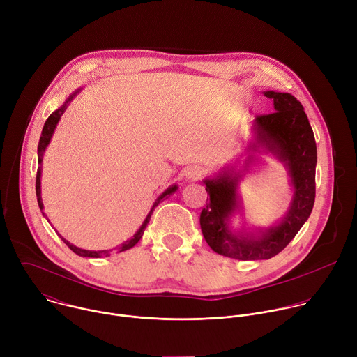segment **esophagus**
I'll list each match as a JSON object with an SVG mask.
<instances>
[{
	"instance_id": "obj_1",
	"label": "esophagus",
	"mask_w": 357,
	"mask_h": 357,
	"mask_svg": "<svg viewBox=\"0 0 357 357\" xmlns=\"http://www.w3.org/2000/svg\"><path fill=\"white\" fill-rule=\"evenodd\" d=\"M186 176L189 179H192V181H197V179H200L203 176V168L199 167V165H192V167L188 168Z\"/></svg>"
}]
</instances>
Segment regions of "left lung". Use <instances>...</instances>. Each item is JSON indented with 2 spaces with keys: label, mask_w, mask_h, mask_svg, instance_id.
Instances as JSON below:
<instances>
[{
  "label": "left lung",
  "mask_w": 357,
  "mask_h": 357,
  "mask_svg": "<svg viewBox=\"0 0 357 357\" xmlns=\"http://www.w3.org/2000/svg\"><path fill=\"white\" fill-rule=\"evenodd\" d=\"M264 94L273 98L275 112L257 116L256 126L259 139L288 165L295 192L287 216L260 237L233 234L226 223L236 209V188L240 176L229 174L205 181L211 200H206V208L200 212V229L211 248L222 256L244 261L277 256L307 222L315 202L317 142L308 117L294 96L277 91Z\"/></svg>",
  "instance_id": "1"
}]
</instances>
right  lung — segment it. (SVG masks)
<instances>
[{
  "label": "right lung",
  "mask_w": 357,
  "mask_h": 357,
  "mask_svg": "<svg viewBox=\"0 0 357 357\" xmlns=\"http://www.w3.org/2000/svg\"><path fill=\"white\" fill-rule=\"evenodd\" d=\"M72 98H73V96H70V97L68 98V101H70ZM68 101H66V103H68ZM65 109H66V105H65V106H62L61 109H58L56 112H54L52 114H50V116L47 117V120L45 121V126H43V128H42V134H40V138H39V145H38V162H39V165H40V162H42V157H43L45 148L47 146V144H49V141H50V137H52V134H54V131H55V127H56V124H58V121H59L61 116L63 114ZM35 189H36L38 205H39V209L42 211V209H43V203H42V197H40V167H39V168H38V171H36ZM175 190H176V185H174V186L168 188V189H167V190H165V192H164V193L157 199V202L154 203V206H152L151 212L148 213V216H146L145 222L142 223V226L139 227V230L134 234V237H132L131 240H127L126 243H123L120 247L114 248V250H117V252H121V251L130 250V248H132V247L139 241V238L142 237L144 230H145V227H146V225H148V222H149V219H151L152 212H154V209L158 206V203L161 202V199H162V197H165L167 195L174 193ZM59 237L63 240V243H65V244H66V245H68L73 252H76L77 256H82V257H94V259H98V257H106V256H110V252L113 251V250H103V251H90V250H83V248H79V247H76V245L70 244V243H69L68 240H65L61 234H59Z\"/></svg>",
  "instance_id": "obj_1"
}]
</instances>
